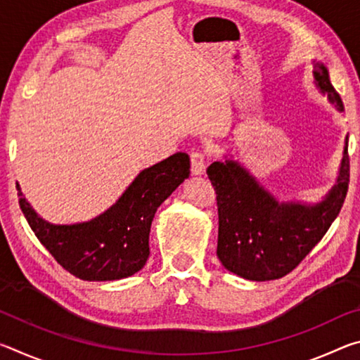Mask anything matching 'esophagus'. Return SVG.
Listing matches in <instances>:
<instances>
[{
  "instance_id": "34e87169",
  "label": "esophagus",
  "mask_w": 360,
  "mask_h": 360,
  "mask_svg": "<svg viewBox=\"0 0 360 360\" xmlns=\"http://www.w3.org/2000/svg\"><path fill=\"white\" fill-rule=\"evenodd\" d=\"M191 165H192V174L202 176L206 168V158L202 152H192L191 154Z\"/></svg>"
}]
</instances>
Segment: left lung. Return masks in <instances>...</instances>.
<instances>
[{
	"instance_id": "8db88e82",
	"label": "left lung",
	"mask_w": 360,
	"mask_h": 360,
	"mask_svg": "<svg viewBox=\"0 0 360 360\" xmlns=\"http://www.w3.org/2000/svg\"><path fill=\"white\" fill-rule=\"evenodd\" d=\"M314 85L338 112L345 111L324 63L313 62ZM212 162L206 174L214 186L219 235L217 257L229 271L249 281H271L290 273L318 245L337 219L348 192V136L338 176L316 203L279 202L231 154Z\"/></svg>"
}]
</instances>
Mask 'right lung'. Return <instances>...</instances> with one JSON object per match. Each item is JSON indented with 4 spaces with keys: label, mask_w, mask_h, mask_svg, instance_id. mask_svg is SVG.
I'll list each match as a JSON object with an SVG mask.
<instances>
[{
    "label": "right lung",
    "mask_w": 360,
    "mask_h": 360,
    "mask_svg": "<svg viewBox=\"0 0 360 360\" xmlns=\"http://www.w3.org/2000/svg\"><path fill=\"white\" fill-rule=\"evenodd\" d=\"M188 174L191 158L178 152L139 172L101 214L76 224H52L42 219L22 193L19 182L17 195L30 227L65 270L84 281H117L146 265L155 211Z\"/></svg>",
    "instance_id": "add662e5"
}]
</instances>
